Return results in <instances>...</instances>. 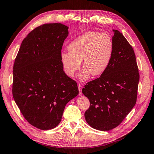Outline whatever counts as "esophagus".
<instances>
[{
	"label": "esophagus",
	"instance_id": "obj_1",
	"mask_svg": "<svg viewBox=\"0 0 154 154\" xmlns=\"http://www.w3.org/2000/svg\"><path fill=\"white\" fill-rule=\"evenodd\" d=\"M78 90H79V94H82V86L80 84H78Z\"/></svg>",
	"mask_w": 154,
	"mask_h": 154
}]
</instances>
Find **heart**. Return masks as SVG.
<instances>
[{"label":"heart","instance_id":"1","mask_svg":"<svg viewBox=\"0 0 154 154\" xmlns=\"http://www.w3.org/2000/svg\"><path fill=\"white\" fill-rule=\"evenodd\" d=\"M69 52L63 51L60 54L65 72L69 77L74 76L80 68L82 80H86L91 74L98 76L108 68L114 53V42L106 33L88 31L68 45Z\"/></svg>","mask_w":154,"mask_h":154}]
</instances>
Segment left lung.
I'll list each match as a JSON object with an SVG mask.
<instances>
[{
  "mask_svg": "<svg viewBox=\"0 0 154 154\" xmlns=\"http://www.w3.org/2000/svg\"><path fill=\"white\" fill-rule=\"evenodd\" d=\"M113 31L114 53L108 68L82 89L90 101L85 112L86 122L101 131L118 127L131 111L136 103L139 81L132 47L122 32Z\"/></svg>",
  "mask_w": 154,
  "mask_h": 154,
  "instance_id": "left-lung-1",
  "label": "left lung"
}]
</instances>
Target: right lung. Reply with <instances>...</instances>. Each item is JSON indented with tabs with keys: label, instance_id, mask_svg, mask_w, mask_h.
I'll list each match as a JSON object with an SVG mask.
<instances>
[{
	"label": "right lung",
	"instance_id": "add662e5",
	"mask_svg": "<svg viewBox=\"0 0 154 154\" xmlns=\"http://www.w3.org/2000/svg\"><path fill=\"white\" fill-rule=\"evenodd\" d=\"M68 28L60 23L36 27L23 40L14 62V100L27 122L40 130L57 127L66 104L79 93L60 58Z\"/></svg>",
	"mask_w": 154,
	"mask_h": 154
}]
</instances>
